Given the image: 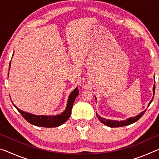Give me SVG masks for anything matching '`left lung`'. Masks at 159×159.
<instances>
[{
  "label": "left lung",
  "mask_w": 159,
  "mask_h": 159,
  "mask_svg": "<svg viewBox=\"0 0 159 159\" xmlns=\"http://www.w3.org/2000/svg\"><path fill=\"white\" fill-rule=\"evenodd\" d=\"M153 95H154L155 85H153ZM152 100H153V99L151 100L150 102H149V104H148V105L151 104V102H152ZM145 112H146V110H144V111H143L142 112H141L139 115H137V116H136V117H130V118H129V119H127V120H123V121H116V120H106V119H105V118L100 117V116L97 114V112H96V116H97V117L98 118V120H99L100 122H101L102 123H103V124H105V125L108 126V127H123V126L129 125L132 124V123H134L135 122H137V121H138L140 119L141 117H142L143 115L144 114Z\"/></svg>",
  "instance_id": "8db88e82"
}]
</instances>
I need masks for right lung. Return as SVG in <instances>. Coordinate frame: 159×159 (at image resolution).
I'll return each mask as SVG.
<instances>
[{"instance_id":"right-lung-1","label":"right lung","mask_w":159,"mask_h":159,"mask_svg":"<svg viewBox=\"0 0 159 159\" xmlns=\"http://www.w3.org/2000/svg\"><path fill=\"white\" fill-rule=\"evenodd\" d=\"M11 66V64H10ZM79 94V91L78 88H76L74 91L70 93L69 100H68V104L66 106V109L65 110L64 112L61 115H54V116H45V115H34L30 114L28 112H24L22 110L18 109L16 105V109L20 113L21 115L23 117L27 122L30 124L37 126V127H56L61 125L67 121V120L70 117L71 115V109L74 105L75 98Z\"/></svg>"}]
</instances>
